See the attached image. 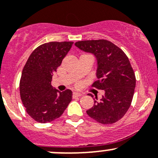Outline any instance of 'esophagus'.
<instances>
[{"label":"esophagus","instance_id":"obj_1","mask_svg":"<svg viewBox=\"0 0 158 158\" xmlns=\"http://www.w3.org/2000/svg\"><path fill=\"white\" fill-rule=\"evenodd\" d=\"M72 96H73V97H81L82 94H79V93H73Z\"/></svg>","mask_w":158,"mask_h":158}]
</instances>
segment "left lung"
<instances>
[{"label":"left lung","mask_w":158,"mask_h":158,"mask_svg":"<svg viewBox=\"0 0 158 158\" xmlns=\"http://www.w3.org/2000/svg\"><path fill=\"white\" fill-rule=\"evenodd\" d=\"M75 45L97 57L98 79L92 86L104 90L101 101L95 97L94 105L86 113L104 125L118 122L129 110L135 87V73L129 58L122 49L106 40L78 41Z\"/></svg>","instance_id":"left-lung-1"}]
</instances>
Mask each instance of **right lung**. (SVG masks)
Listing matches in <instances>:
<instances>
[{"mask_svg": "<svg viewBox=\"0 0 158 158\" xmlns=\"http://www.w3.org/2000/svg\"><path fill=\"white\" fill-rule=\"evenodd\" d=\"M73 42H49L36 48L28 58L19 83L26 112L40 123L58 118L72 99V92H59L51 86L53 72L61 65Z\"/></svg>", "mask_w": 158, "mask_h": 158, "instance_id": "obj_1", "label": "right lung"}]
</instances>
